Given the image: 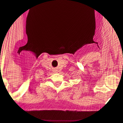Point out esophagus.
<instances>
[{
    "label": "esophagus",
    "mask_w": 123,
    "mask_h": 123,
    "mask_svg": "<svg viewBox=\"0 0 123 123\" xmlns=\"http://www.w3.org/2000/svg\"><path fill=\"white\" fill-rule=\"evenodd\" d=\"M55 72H57V71H55Z\"/></svg>",
    "instance_id": "34e87169"
}]
</instances>
